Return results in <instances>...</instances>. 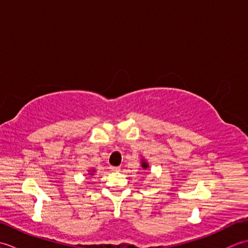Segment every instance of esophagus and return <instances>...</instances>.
Masks as SVG:
<instances>
[{
  "instance_id": "obj_1",
  "label": "esophagus",
  "mask_w": 248,
  "mask_h": 248,
  "mask_svg": "<svg viewBox=\"0 0 248 248\" xmlns=\"http://www.w3.org/2000/svg\"><path fill=\"white\" fill-rule=\"evenodd\" d=\"M109 170H110V171H113V172H117V171H119V170H120V168H119V167L110 166V167H109Z\"/></svg>"
}]
</instances>
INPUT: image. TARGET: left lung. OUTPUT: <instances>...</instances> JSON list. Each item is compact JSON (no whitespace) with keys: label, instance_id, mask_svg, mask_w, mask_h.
Here are the masks:
<instances>
[{"label":"left lung","instance_id":"obj_1","mask_svg":"<svg viewBox=\"0 0 248 248\" xmlns=\"http://www.w3.org/2000/svg\"><path fill=\"white\" fill-rule=\"evenodd\" d=\"M140 166L144 168V170H147V168H149V164H148V162H147L144 157H141L140 159Z\"/></svg>","mask_w":248,"mask_h":248}]
</instances>
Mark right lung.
Wrapping results in <instances>:
<instances>
[{"label":"right lung","instance_id":"obj_1","mask_svg":"<svg viewBox=\"0 0 248 248\" xmlns=\"http://www.w3.org/2000/svg\"><path fill=\"white\" fill-rule=\"evenodd\" d=\"M94 172H96V170H88V175L89 176H93Z\"/></svg>","mask_w":248,"mask_h":248}]
</instances>
